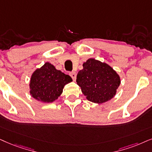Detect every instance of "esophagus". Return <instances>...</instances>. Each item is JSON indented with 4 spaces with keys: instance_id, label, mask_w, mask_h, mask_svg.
<instances>
[{
    "instance_id": "1",
    "label": "esophagus",
    "mask_w": 152,
    "mask_h": 152,
    "mask_svg": "<svg viewBox=\"0 0 152 152\" xmlns=\"http://www.w3.org/2000/svg\"><path fill=\"white\" fill-rule=\"evenodd\" d=\"M70 76L72 78V79L74 81H75L76 79V72H71L70 73Z\"/></svg>"
}]
</instances>
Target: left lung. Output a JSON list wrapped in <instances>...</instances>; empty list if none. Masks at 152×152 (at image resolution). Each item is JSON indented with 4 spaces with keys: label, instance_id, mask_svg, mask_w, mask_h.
<instances>
[{
    "label": "left lung",
    "instance_id": "obj_1",
    "mask_svg": "<svg viewBox=\"0 0 152 152\" xmlns=\"http://www.w3.org/2000/svg\"><path fill=\"white\" fill-rule=\"evenodd\" d=\"M78 72L76 82L88 101L102 104L116 95L121 78L111 66L94 58L88 59Z\"/></svg>",
    "mask_w": 152,
    "mask_h": 152
}]
</instances>
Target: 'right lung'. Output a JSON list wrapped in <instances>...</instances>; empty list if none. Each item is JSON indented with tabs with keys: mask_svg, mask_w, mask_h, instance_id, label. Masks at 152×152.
<instances>
[{
	"mask_svg": "<svg viewBox=\"0 0 152 152\" xmlns=\"http://www.w3.org/2000/svg\"><path fill=\"white\" fill-rule=\"evenodd\" d=\"M72 81L71 76L57 70L50 62H45L31 76L30 95L42 102H53L62 93L65 85Z\"/></svg>",
	"mask_w": 152,
	"mask_h": 152,
	"instance_id": "1",
	"label": "right lung"
}]
</instances>
